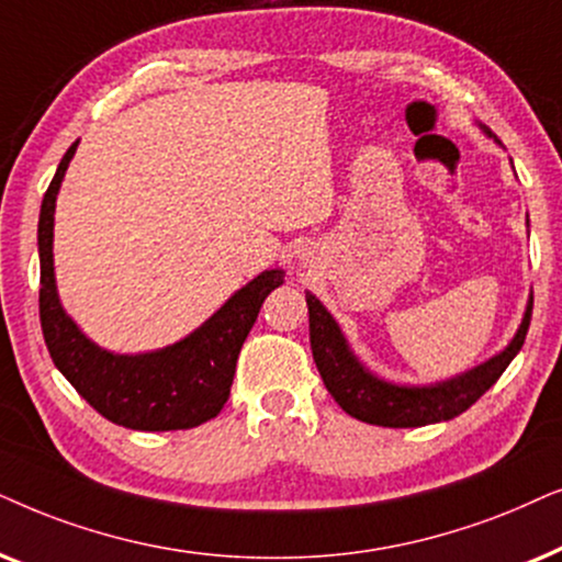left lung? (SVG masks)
<instances>
[{
  "label": "left lung",
  "mask_w": 562,
  "mask_h": 562,
  "mask_svg": "<svg viewBox=\"0 0 562 562\" xmlns=\"http://www.w3.org/2000/svg\"><path fill=\"white\" fill-rule=\"evenodd\" d=\"M481 128L491 136L485 125H481ZM305 303H308L313 359H316V368L321 378H324L326 391L334 395V401L349 416L375 426H393V429L450 422V418L460 416L462 411H468L504 375L508 362L519 355L521 344L527 339L529 318H532V297H529L525 318H521V326L516 328L514 339L508 341L504 351L491 357L488 362L434 385H395L372 375L359 362L355 351L349 349L347 339H344L339 324H336L331 313L324 308V303L316 295L305 293Z\"/></svg>",
  "instance_id": "1"
}]
</instances>
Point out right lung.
I'll return each instance as SVG.
<instances>
[{
	"label": "right lung",
	"mask_w": 562,
	"mask_h": 562,
	"mask_svg": "<svg viewBox=\"0 0 562 562\" xmlns=\"http://www.w3.org/2000/svg\"><path fill=\"white\" fill-rule=\"evenodd\" d=\"M69 146L43 194L37 221L41 254V326L50 359L77 393L108 422L138 431L192 429L221 414L231 395L236 359L261 303L285 282L282 269H265L236 290L203 326L169 347L146 355H115L97 347L69 318L56 293L54 213L69 161Z\"/></svg>",
	"instance_id": "right-lung-1"
}]
</instances>
